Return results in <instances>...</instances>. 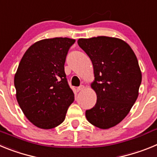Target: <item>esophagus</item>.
Returning <instances> with one entry per match:
<instances>
[{
	"label": "esophagus",
	"mask_w": 157,
	"mask_h": 157,
	"mask_svg": "<svg viewBox=\"0 0 157 157\" xmlns=\"http://www.w3.org/2000/svg\"><path fill=\"white\" fill-rule=\"evenodd\" d=\"M84 88H85V87H84V86L81 85V86H80L78 87V88H77V90H78V91H81V90H83V89H84Z\"/></svg>",
	"instance_id": "34e87169"
}]
</instances>
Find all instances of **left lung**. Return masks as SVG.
<instances>
[{"instance_id": "8db88e82", "label": "left lung", "mask_w": 157, "mask_h": 157, "mask_svg": "<svg viewBox=\"0 0 157 157\" xmlns=\"http://www.w3.org/2000/svg\"><path fill=\"white\" fill-rule=\"evenodd\" d=\"M78 44L92 61L95 78L91 87L98 98L86 117L95 127L111 128L127 116L138 98L141 82L138 59L130 45L116 37L80 38Z\"/></svg>"}]
</instances>
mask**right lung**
Segmentation results:
<instances>
[{
  "label": "right lung",
  "instance_id": "1",
  "mask_svg": "<svg viewBox=\"0 0 157 157\" xmlns=\"http://www.w3.org/2000/svg\"><path fill=\"white\" fill-rule=\"evenodd\" d=\"M75 40H41L26 51L15 75L16 99L26 117L36 127L52 129L63 122L75 100L64 72L69 48Z\"/></svg>",
  "mask_w": 157,
  "mask_h": 157
}]
</instances>
